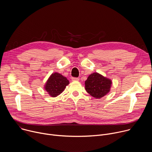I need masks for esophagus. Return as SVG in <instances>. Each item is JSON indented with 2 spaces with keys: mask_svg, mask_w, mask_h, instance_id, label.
<instances>
[{
  "mask_svg": "<svg viewBox=\"0 0 152 152\" xmlns=\"http://www.w3.org/2000/svg\"><path fill=\"white\" fill-rule=\"evenodd\" d=\"M72 80L73 81H78L79 80V79L78 77H72Z\"/></svg>",
  "mask_w": 152,
  "mask_h": 152,
  "instance_id": "esophagus-1",
  "label": "esophagus"
}]
</instances>
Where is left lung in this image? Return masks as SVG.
I'll return each instance as SVG.
<instances>
[{"label": "left lung", "mask_w": 152, "mask_h": 152, "mask_svg": "<svg viewBox=\"0 0 152 152\" xmlns=\"http://www.w3.org/2000/svg\"><path fill=\"white\" fill-rule=\"evenodd\" d=\"M85 85L88 93L96 99H100L110 91L112 81L98 73H93L85 80Z\"/></svg>", "instance_id": "1"}]
</instances>
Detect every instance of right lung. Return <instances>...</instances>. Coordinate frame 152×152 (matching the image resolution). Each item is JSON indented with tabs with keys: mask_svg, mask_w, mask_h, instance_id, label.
Listing matches in <instances>:
<instances>
[{
	"mask_svg": "<svg viewBox=\"0 0 152 152\" xmlns=\"http://www.w3.org/2000/svg\"><path fill=\"white\" fill-rule=\"evenodd\" d=\"M69 84V80L58 73H52L45 85V89L53 97H56L63 92Z\"/></svg>",
	"mask_w": 152,
	"mask_h": 152,
	"instance_id": "right-lung-1",
	"label": "right lung"
}]
</instances>
